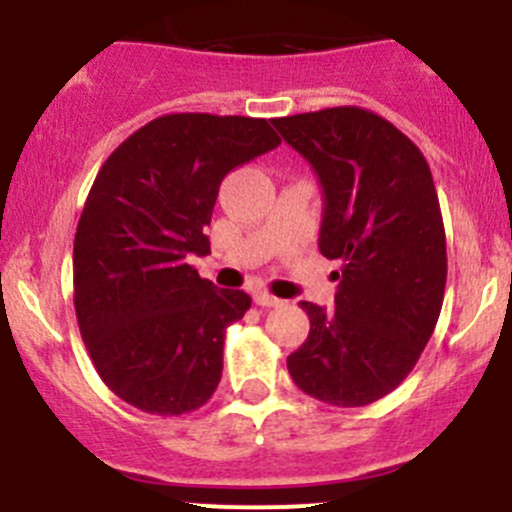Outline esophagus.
<instances>
[{
    "label": "esophagus",
    "mask_w": 512,
    "mask_h": 512,
    "mask_svg": "<svg viewBox=\"0 0 512 512\" xmlns=\"http://www.w3.org/2000/svg\"><path fill=\"white\" fill-rule=\"evenodd\" d=\"M252 299H255V304H260V307H280L282 304L280 297H275V294L270 292H262V289L252 294Z\"/></svg>",
    "instance_id": "1"
}]
</instances>
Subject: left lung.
Returning <instances> with one entry per match:
<instances>
[{
	"label": "left lung",
	"mask_w": 512,
	"mask_h": 512,
	"mask_svg": "<svg viewBox=\"0 0 512 512\" xmlns=\"http://www.w3.org/2000/svg\"><path fill=\"white\" fill-rule=\"evenodd\" d=\"M324 190L319 252L339 260L334 312L302 302L309 337L287 356L304 394L332 406L384 399L416 366L446 289V230L418 146L359 106L275 118Z\"/></svg>",
	"instance_id": "1"
}]
</instances>
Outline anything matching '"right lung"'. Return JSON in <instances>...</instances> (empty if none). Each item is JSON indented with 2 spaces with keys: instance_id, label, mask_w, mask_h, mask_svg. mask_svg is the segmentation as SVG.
Returning a JSON list of instances; mask_svg holds the SVG:
<instances>
[{
  "instance_id": "1",
  "label": "right lung",
  "mask_w": 512,
  "mask_h": 512,
  "mask_svg": "<svg viewBox=\"0 0 512 512\" xmlns=\"http://www.w3.org/2000/svg\"><path fill=\"white\" fill-rule=\"evenodd\" d=\"M265 118L168 113L98 170L74 237V307L103 384L126 404L180 416L223 376L225 332L252 299L198 275L205 227L232 168L280 146Z\"/></svg>"
}]
</instances>
